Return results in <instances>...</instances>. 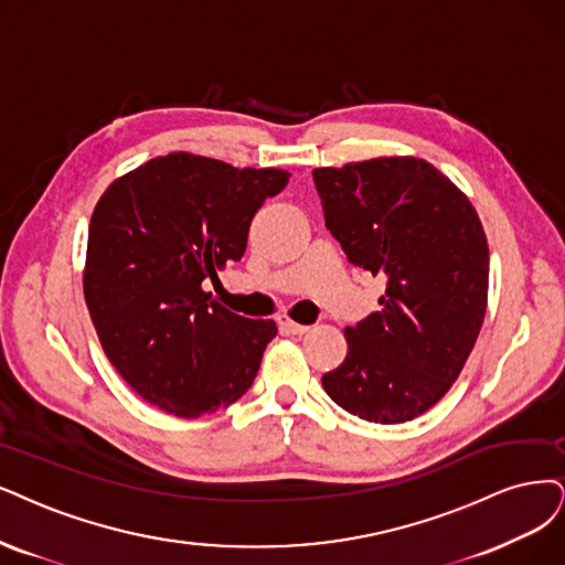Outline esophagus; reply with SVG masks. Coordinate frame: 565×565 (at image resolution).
I'll use <instances>...</instances> for the list:
<instances>
[{
  "label": "esophagus",
  "mask_w": 565,
  "mask_h": 565,
  "mask_svg": "<svg viewBox=\"0 0 565 565\" xmlns=\"http://www.w3.org/2000/svg\"><path fill=\"white\" fill-rule=\"evenodd\" d=\"M277 323H279L281 330L290 332V335H305V332H309V326H300V323H296V321H290L288 317H279Z\"/></svg>",
  "instance_id": "34e87169"
}]
</instances>
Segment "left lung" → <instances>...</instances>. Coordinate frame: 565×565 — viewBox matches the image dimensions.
I'll list each match as a JSON object with an SVG mask.
<instances>
[{
    "label": "left lung",
    "mask_w": 565,
    "mask_h": 565,
    "mask_svg": "<svg viewBox=\"0 0 565 565\" xmlns=\"http://www.w3.org/2000/svg\"><path fill=\"white\" fill-rule=\"evenodd\" d=\"M323 218L349 263L386 279L382 309L347 328L323 374L342 409L405 424L451 388L487 315L489 244L470 200L419 158L315 170Z\"/></svg>",
    "instance_id": "8db88e82"
}]
</instances>
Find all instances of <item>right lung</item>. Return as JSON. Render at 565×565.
Here are the masks:
<instances>
[{"instance_id":"right-lung-1","label":"right lung","mask_w":565,"mask_h":565,"mask_svg":"<svg viewBox=\"0 0 565 565\" xmlns=\"http://www.w3.org/2000/svg\"><path fill=\"white\" fill-rule=\"evenodd\" d=\"M288 177L170 153L99 198L83 294L104 353L146 403L198 419L254 384L277 323L235 315L204 286L244 256L250 221Z\"/></svg>"}]
</instances>
